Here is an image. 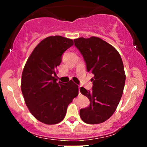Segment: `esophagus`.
Returning a JSON list of instances; mask_svg holds the SVG:
<instances>
[{"label": "esophagus", "mask_w": 147, "mask_h": 147, "mask_svg": "<svg viewBox=\"0 0 147 147\" xmlns=\"http://www.w3.org/2000/svg\"><path fill=\"white\" fill-rule=\"evenodd\" d=\"M81 92H80V87H79V95H80Z\"/></svg>", "instance_id": "34e87169"}]
</instances>
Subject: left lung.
I'll list each match as a JSON object with an SVG mask.
<instances>
[{
    "label": "left lung",
    "instance_id": "obj_1",
    "mask_svg": "<svg viewBox=\"0 0 147 147\" xmlns=\"http://www.w3.org/2000/svg\"><path fill=\"white\" fill-rule=\"evenodd\" d=\"M74 42L83 56L87 71L94 75L92 90L80 88L90 105L81 109L79 115L87 124H100L112 116L122 97L126 80L122 58L113 46L98 37H81Z\"/></svg>",
    "mask_w": 147,
    "mask_h": 147
}]
</instances>
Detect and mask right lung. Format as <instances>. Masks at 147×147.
Wrapping results in <instances>:
<instances>
[{
  "instance_id": "add662e5",
  "label": "right lung",
  "mask_w": 147,
  "mask_h": 147,
  "mask_svg": "<svg viewBox=\"0 0 147 147\" xmlns=\"http://www.w3.org/2000/svg\"><path fill=\"white\" fill-rule=\"evenodd\" d=\"M73 45L70 38L49 36L36 45L22 73L21 90L32 115L40 122L55 124L61 122L67 108L78 95V86L70 80L57 82V68L62 55Z\"/></svg>"
}]
</instances>
